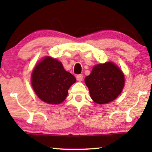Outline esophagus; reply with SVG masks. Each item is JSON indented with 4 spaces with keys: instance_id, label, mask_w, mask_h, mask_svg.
Masks as SVG:
<instances>
[{
    "instance_id": "obj_1",
    "label": "esophagus",
    "mask_w": 152,
    "mask_h": 152,
    "mask_svg": "<svg viewBox=\"0 0 152 152\" xmlns=\"http://www.w3.org/2000/svg\"><path fill=\"white\" fill-rule=\"evenodd\" d=\"M76 79L78 81H81L82 79H83V75L82 74H78L76 76Z\"/></svg>"
}]
</instances>
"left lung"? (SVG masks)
Instances as JSON below:
<instances>
[{"label": "left lung", "mask_w": 152, "mask_h": 152, "mask_svg": "<svg viewBox=\"0 0 152 152\" xmlns=\"http://www.w3.org/2000/svg\"><path fill=\"white\" fill-rule=\"evenodd\" d=\"M94 102L104 104L114 100L121 94L124 86L122 71L111 62L95 66L89 76L85 78Z\"/></svg>", "instance_id": "1"}]
</instances>
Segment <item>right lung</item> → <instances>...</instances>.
<instances>
[{
  "instance_id": "right-lung-1",
  "label": "right lung",
  "mask_w": 152,
  "mask_h": 152,
  "mask_svg": "<svg viewBox=\"0 0 152 152\" xmlns=\"http://www.w3.org/2000/svg\"><path fill=\"white\" fill-rule=\"evenodd\" d=\"M76 81L74 75L65 71L61 63L49 56L36 66L31 78L36 95L50 104L64 102L68 95V90Z\"/></svg>"
}]
</instances>
